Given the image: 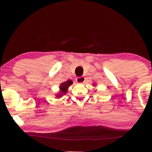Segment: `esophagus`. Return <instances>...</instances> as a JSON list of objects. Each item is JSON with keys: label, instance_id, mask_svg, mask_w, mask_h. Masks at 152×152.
Wrapping results in <instances>:
<instances>
[{"label": "esophagus", "instance_id": "1", "mask_svg": "<svg viewBox=\"0 0 152 152\" xmlns=\"http://www.w3.org/2000/svg\"><path fill=\"white\" fill-rule=\"evenodd\" d=\"M76 82H78V83H83V82L85 81V78H84V76H80V77H78V78H76Z\"/></svg>", "mask_w": 152, "mask_h": 152}]
</instances>
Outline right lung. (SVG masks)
Listing matches in <instances>:
<instances>
[{
	"label": "right lung",
	"instance_id": "add662e5",
	"mask_svg": "<svg viewBox=\"0 0 152 152\" xmlns=\"http://www.w3.org/2000/svg\"><path fill=\"white\" fill-rule=\"evenodd\" d=\"M73 82L71 80H67L66 82H63L60 84V91L61 93L58 94V97H61L63 94H65L67 92V90H68V88L70 86L71 84H72Z\"/></svg>",
	"mask_w": 152,
	"mask_h": 152
}]
</instances>
